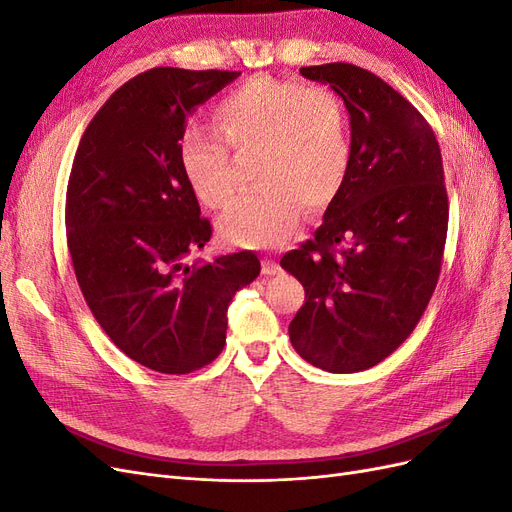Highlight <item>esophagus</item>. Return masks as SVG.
I'll return each instance as SVG.
<instances>
[{
	"label": "esophagus",
	"mask_w": 512,
	"mask_h": 512,
	"mask_svg": "<svg viewBox=\"0 0 512 512\" xmlns=\"http://www.w3.org/2000/svg\"><path fill=\"white\" fill-rule=\"evenodd\" d=\"M280 271H282V267L277 265L275 260H271V258L262 260V273H265V275H275V273H280Z\"/></svg>",
	"instance_id": "obj_1"
}]
</instances>
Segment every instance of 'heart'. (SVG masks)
<instances>
[{
  "label": "heart",
  "mask_w": 512,
  "mask_h": 512,
  "mask_svg": "<svg viewBox=\"0 0 512 512\" xmlns=\"http://www.w3.org/2000/svg\"><path fill=\"white\" fill-rule=\"evenodd\" d=\"M213 123L235 151L254 153L256 190L241 196L220 222L222 235L250 247L284 243L303 207L320 211L342 192L350 173L352 141L344 102L327 87L256 76L213 108ZM179 168L194 196L224 209L235 194L230 151L218 136L185 130Z\"/></svg>",
  "instance_id": "obj_1"
}]
</instances>
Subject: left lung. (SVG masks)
<instances>
[{
  "label": "left lung",
  "instance_id": "8db88e82",
  "mask_svg": "<svg viewBox=\"0 0 512 512\" xmlns=\"http://www.w3.org/2000/svg\"><path fill=\"white\" fill-rule=\"evenodd\" d=\"M301 74L342 96L352 162L314 239L280 260L305 288L288 333L307 363L354 374L406 342L436 290L448 228L442 153L427 119L374 72L337 61Z\"/></svg>",
  "mask_w": 512,
  "mask_h": 512
}]
</instances>
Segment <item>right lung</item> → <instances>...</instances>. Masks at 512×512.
Returning a JSON list of instances; mask_svg holds the SVG:
<instances>
[{"label": "right lung", "instance_id": "right-lung-1", "mask_svg": "<svg viewBox=\"0 0 512 512\" xmlns=\"http://www.w3.org/2000/svg\"><path fill=\"white\" fill-rule=\"evenodd\" d=\"M239 74L162 66L134 76L89 121L72 162L66 237L76 282L111 342L160 374L218 359L228 305L260 273L252 250L190 260L211 222L177 156L190 113Z\"/></svg>", "mask_w": 512, "mask_h": 512}]
</instances>
